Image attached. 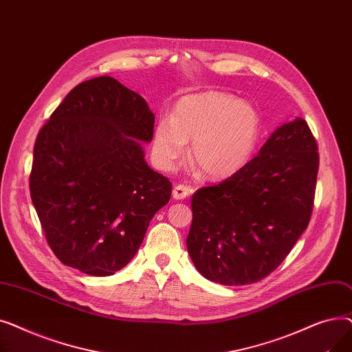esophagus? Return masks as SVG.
Instances as JSON below:
<instances>
[{
	"instance_id": "obj_1",
	"label": "esophagus",
	"mask_w": 352,
	"mask_h": 352,
	"mask_svg": "<svg viewBox=\"0 0 352 352\" xmlns=\"http://www.w3.org/2000/svg\"><path fill=\"white\" fill-rule=\"evenodd\" d=\"M192 192V190L187 186H177L174 190H173V198L179 201V199H184L187 198L190 194Z\"/></svg>"
}]
</instances>
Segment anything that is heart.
<instances>
[{
	"label": "heart",
	"mask_w": 352,
	"mask_h": 352,
	"mask_svg": "<svg viewBox=\"0 0 352 352\" xmlns=\"http://www.w3.org/2000/svg\"><path fill=\"white\" fill-rule=\"evenodd\" d=\"M261 134L256 109L224 92L207 91L182 97L173 117L157 121L153 157L162 170H173L191 142L190 161L211 179H224L251 160Z\"/></svg>",
	"instance_id": "b5f03b06"
}]
</instances>
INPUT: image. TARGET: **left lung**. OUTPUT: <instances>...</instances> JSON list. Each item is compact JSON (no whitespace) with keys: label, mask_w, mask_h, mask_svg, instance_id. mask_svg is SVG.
<instances>
[{"label":"left lung","mask_w":352,"mask_h":352,"mask_svg":"<svg viewBox=\"0 0 352 352\" xmlns=\"http://www.w3.org/2000/svg\"><path fill=\"white\" fill-rule=\"evenodd\" d=\"M318 164L316 138L295 118L238 173L197 190L187 250L201 275L245 285L278 268L308 227Z\"/></svg>","instance_id":"1"}]
</instances>
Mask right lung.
Segmentation results:
<instances>
[{
    "label": "right lung",
    "instance_id": "1",
    "mask_svg": "<svg viewBox=\"0 0 352 352\" xmlns=\"http://www.w3.org/2000/svg\"><path fill=\"white\" fill-rule=\"evenodd\" d=\"M155 117L116 78L72 88L36 135L30 192L58 260L94 276L124 268L154 214L168 204L170 179L151 170L140 142Z\"/></svg>",
    "mask_w": 352,
    "mask_h": 352
}]
</instances>
